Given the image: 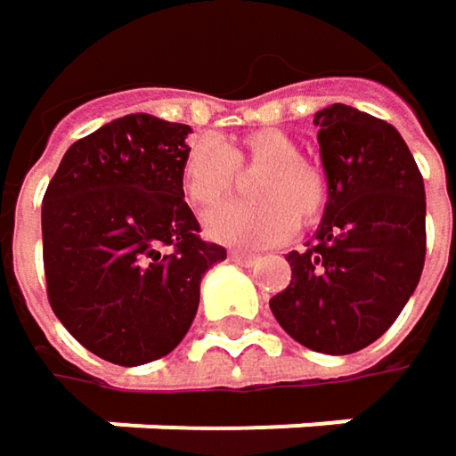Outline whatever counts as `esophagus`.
Segmentation results:
<instances>
[{
  "label": "esophagus",
  "instance_id": "esophagus-1",
  "mask_svg": "<svg viewBox=\"0 0 456 456\" xmlns=\"http://www.w3.org/2000/svg\"><path fill=\"white\" fill-rule=\"evenodd\" d=\"M228 256H231L233 262H239V265H246V267H248V265H254V262L259 259L256 254H248V251H236V248H233Z\"/></svg>",
  "mask_w": 456,
  "mask_h": 456
}]
</instances>
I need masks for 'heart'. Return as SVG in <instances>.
I'll use <instances>...</instances> for the list:
<instances>
[{"instance_id": "b5f03b06", "label": "heart", "mask_w": 456, "mask_h": 456, "mask_svg": "<svg viewBox=\"0 0 456 456\" xmlns=\"http://www.w3.org/2000/svg\"><path fill=\"white\" fill-rule=\"evenodd\" d=\"M256 205H225L208 215L205 233L225 246L259 248L285 241L298 220L316 223L330 205V179L322 166L301 158L293 134L254 129L239 140L197 137L181 158V189L194 210L220 205L236 186L239 171H256Z\"/></svg>"}]
</instances>
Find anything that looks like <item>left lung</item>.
<instances>
[{"label":"left lung","mask_w":456,"mask_h":456,"mask_svg":"<svg viewBox=\"0 0 456 456\" xmlns=\"http://www.w3.org/2000/svg\"><path fill=\"white\" fill-rule=\"evenodd\" d=\"M330 205L316 239L290 251V282L270 298L280 327L316 353L379 340L426 262V189L400 132L353 106L314 114Z\"/></svg>","instance_id":"left-lung-1"}]
</instances>
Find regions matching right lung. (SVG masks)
Instances as JSON below:
<instances>
[{
  "label": "right lung",
  "mask_w": 456,
  "mask_h": 456,
  "mask_svg": "<svg viewBox=\"0 0 456 456\" xmlns=\"http://www.w3.org/2000/svg\"><path fill=\"white\" fill-rule=\"evenodd\" d=\"M189 132L150 114L114 118L64 152L44 194L51 309L109 363L168 355L194 322L202 275L225 259L183 202Z\"/></svg>",
  "instance_id": "obj_1"
}]
</instances>
